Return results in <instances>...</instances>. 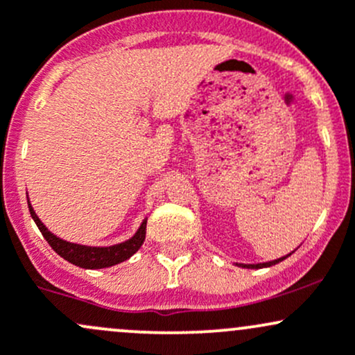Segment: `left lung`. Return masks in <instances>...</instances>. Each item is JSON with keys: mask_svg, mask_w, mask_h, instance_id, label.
<instances>
[{"mask_svg": "<svg viewBox=\"0 0 355 355\" xmlns=\"http://www.w3.org/2000/svg\"><path fill=\"white\" fill-rule=\"evenodd\" d=\"M288 255H289V254H288ZM288 255H284V257H281V259H276V261H270V262H262V264H239V266H242V268H247V269H261V268H269V266H274V264H277V262L284 261V259L288 257Z\"/></svg>", "mask_w": 355, "mask_h": 355, "instance_id": "left-lung-1", "label": "left lung"}]
</instances>
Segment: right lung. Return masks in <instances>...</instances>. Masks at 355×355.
<instances>
[{
  "mask_svg": "<svg viewBox=\"0 0 355 355\" xmlns=\"http://www.w3.org/2000/svg\"><path fill=\"white\" fill-rule=\"evenodd\" d=\"M28 209L33 222L37 223V227H39V230L42 232V235H44V239L49 242V245H51L52 249L60 255V257L69 261L71 264L79 266V268L103 269V268H110V266L120 264V262L130 259L132 255L142 247L144 240H146L147 220H144L142 225L139 227V230L135 232V235H133L132 239L125 240V242L121 243H116V245H110V247L79 245V243L66 242V240L55 237V235L40 222V218L37 216V213L33 211L32 205H30V200H28Z\"/></svg>",
  "mask_w": 355,
  "mask_h": 355,
  "instance_id": "add662e5",
  "label": "right lung"
}]
</instances>
